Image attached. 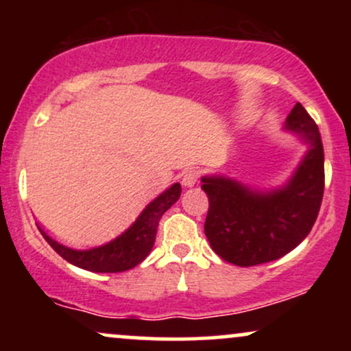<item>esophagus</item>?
Segmentation results:
<instances>
[{"label": "esophagus", "mask_w": 351, "mask_h": 351, "mask_svg": "<svg viewBox=\"0 0 351 351\" xmlns=\"http://www.w3.org/2000/svg\"><path fill=\"white\" fill-rule=\"evenodd\" d=\"M198 180H199V170H196V168H191V170H186L183 173V184L186 188L195 186V184L198 183Z\"/></svg>", "instance_id": "obj_1"}]
</instances>
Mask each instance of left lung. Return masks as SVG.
<instances>
[{"label":"left lung","mask_w":351,"mask_h":351,"mask_svg":"<svg viewBox=\"0 0 351 351\" xmlns=\"http://www.w3.org/2000/svg\"><path fill=\"white\" fill-rule=\"evenodd\" d=\"M285 128L308 145L295 173L282 188L259 191L224 176H203L204 221L213 251L239 267L271 263L295 249L315 224L325 186L324 145L317 123L295 104Z\"/></svg>","instance_id":"obj_1"}]
</instances>
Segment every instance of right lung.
<instances>
[{"label":"right lung","mask_w":351,"mask_h":351,"mask_svg":"<svg viewBox=\"0 0 351 351\" xmlns=\"http://www.w3.org/2000/svg\"><path fill=\"white\" fill-rule=\"evenodd\" d=\"M180 195V183H175L167 191H163L158 198L153 199L143 209L138 219L123 234L94 249L79 251V249L67 247V245L59 244L58 241L47 236L41 228H39V231L51 247L67 263L92 272H123L138 265L150 254L153 244H155L156 228H158L160 219L171 208V204L178 201Z\"/></svg>","instance_id":"add662e5"}]
</instances>
